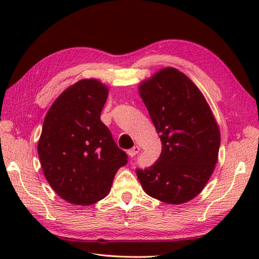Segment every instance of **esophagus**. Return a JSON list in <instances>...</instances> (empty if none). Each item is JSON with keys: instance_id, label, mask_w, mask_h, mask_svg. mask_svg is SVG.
Segmentation results:
<instances>
[{"instance_id": "obj_1", "label": "esophagus", "mask_w": 259, "mask_h": 259, "mask_svg": "<svg viewBox=\"0 0 259 259\" xmlns=\"http://www.w3.org/2000/svg\"><path fill=\"white\" fill-rule=\"evenodd\" d=\"M139 151H140V148L138 146H135V147L131 148V149H129L128 151H126V153H128L130 157H135Z\"/></svg>"}]
</instances>
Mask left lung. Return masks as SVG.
<instances>
[{
  "mask_svg": "<svg viewBox=\"0 0 259 259\" xmlns=\"http://www.w3.org/2000/svg\"><path fill=\"white\" fill-rule=\"evenodd\" d=\"M139 95L162 144L152 166L137 169L142 188L172 205L194 199L218 160L221 131L210 107L194 82L175 68L142 81Z\"/></svg>",
  "mask_w": 259,
  "mask_h": 259,
  "instance_id": "left-lung-1",
  "label": "left lung"
}]
</instances>
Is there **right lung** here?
Here are the masks:
<instances>
[{"label":"right lung","mask_w":259,"mask_h":259,"mask_svg":"<svg viewBox=\"0 0 259 259\" xmlns=\"http://www.w3.org/2000/svg\"><path fill=\"white\" fill-rule=\"evenodd\" d=\"M109 90L97 79H82L65 89L45 118L37 153L46 179L74 205L106 197L126 153L100 120Z\"/></svg>","instance_id":"obj_1"}]
</instances>
